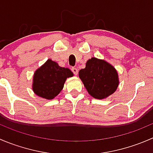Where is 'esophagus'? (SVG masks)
<instances>
[{
  "instance_id": "1",
  "label": "esophagus",
  "mask_w": 153,
  "mask_h": 153,
  "mask_svg": "<svg viewBox=\"0 0 153 153\" xmlns=\"http://www.w3.org/2000/svg\"><path fill=\"white\" fill-rule=\"evenodd\" d=\"M71 70H72V72H73L74 75H78V69H77V68H75V67H72V69H71Z\"/></svg>"
}]
</instances>
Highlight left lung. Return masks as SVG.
I'll list each match as a JSON object with an SVG mask.
<instances>
[{
    "label": "left lung",
    "instance_id": "left-lung-1",
    "mask_svg": "<svg viewBox=\"0 0 153 153\" xmlns=\"http://www.w3.org/2000/svg\"><path fill=\"white\" fill-rule=\"evenodd\" d=\"M79 77L88 92L97 99L112 95L119 84L115 68L96 58L88 60L86 67L79 71Z\"/></svg>",
    "mask_w": 153,
    "mask_h": 153
}]
</instances>
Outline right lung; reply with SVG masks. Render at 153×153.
<instances>
[{
    "instance_id": "1",
    "label": "right lung",
    "mask_w": 153,
    "mask_h": 153,
    "mask_svg": "<svg viewBox=\"0 0 153 153\" xmlns=\"http://www.w3.org/2000/svg\"><path fill=\"white\" fill-rule=\"evenodd\" d=\"M72 75L70 69L59 67L56 62L49 59L35 71L32 89L38 96L52 99L62 90L66 79Z\"/></svg>"
}]
</instances>
